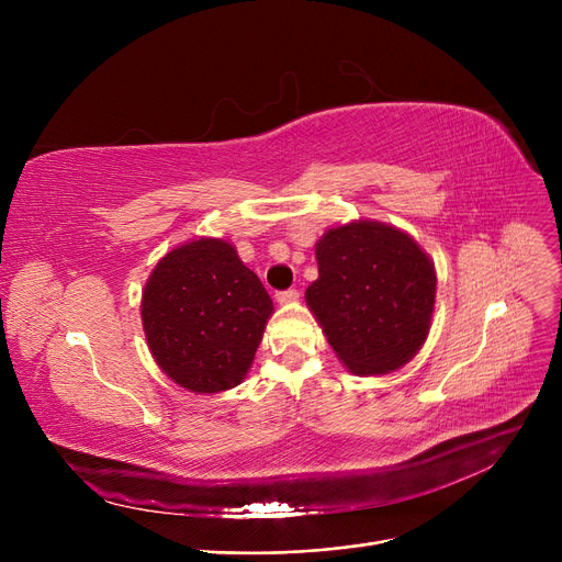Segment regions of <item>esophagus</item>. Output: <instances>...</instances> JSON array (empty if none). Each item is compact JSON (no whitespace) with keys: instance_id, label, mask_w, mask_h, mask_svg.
<instances>
[{"instance_id":"1","label":"esophagus","mask_w":562,"mask_h":562,"mask_svg":"<svg viewBox=\"0 0 562 562\" xmlns=\"http://www.w3.org/2000/svg\"><path fill=\"white\" fill-rule=\"evenodd\" d=\"M276 299H278V303H293L299 299V291L296 289H284V291H278L276 293Z\"/></svg>"}]
</instances>
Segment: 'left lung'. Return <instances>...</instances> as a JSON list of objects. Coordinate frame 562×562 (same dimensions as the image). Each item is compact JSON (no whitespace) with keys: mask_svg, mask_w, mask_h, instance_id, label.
<instances>
[{"mask_svg":"<svg viewBox=\"0 0 562 562\" xmlns=\"http://www.w3.org/2000/svg\"><path fill=\"white\" fill-rule=\"evenodd\" d=\"M305 299L339 360L358 375L390 373L426 341L435 269L415 239L382 223L328 229Z\"/></svg>","mask_w":562,"mask_h":562,"instance_id":"8db88e82","label":"left lung"}]
</instances>
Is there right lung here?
<instances>
[{"label": "right lung", "instance_id": "add662e5", "mask_svg": "<svg viewBox=\"0 0 562 562\" xmlns=\"http://www.w3.org/2000/svg\"><path fill=\"white\" fill-rule=\"evenodd\" d=\"M273 301L236 250L198 239L168 252L143 291V328L157 364L198 394L239 385Z\"/></svg>", "mask_w": 562, "mask_h": 562}]
</instances>
